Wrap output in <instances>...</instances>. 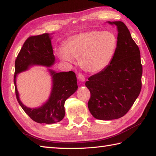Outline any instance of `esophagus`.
<instances>
[{"label": "esophagus", "mask_w": 156, "mask_h": 156, "mask_svg": "<svg viewBox=\"0 0 156 156\" xmlns=\"http://www.w3.org/2000/svg\"><path fill=\"white\" fill-rule=\"evenodd\" d=\"M78 79L79 81L82 82V83H84V82L85 81V77H84V75L82 74V73H79V74H78Z\"/></svg>", "instance_id": "obj_1"}]
</instances>
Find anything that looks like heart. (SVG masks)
Listing matches in <instances>:
<instances>
[{"label":"heart","instance_id":"b5f03b06","mask_svg":"<svg viewBox=\"0 0 156 156\" xmlns=\"http://www.w3.org/2000/svg\"><path fill=\"white\" fill-rule=\"evenodd\" d=\"M117 38L110 32L87 31L70 37L65 46L56 48L61 61L75 63L79 58L82 68L90 73H98L110 63L117 48Z\"/></svg>","mask_w":156,"mask_h":156}]
</instances>
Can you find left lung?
<instances>
[{
    "instance_id": "left-lung-1",
    "label": "left lung",
    "mask_w": 156,
    "mask_h": 156,
    "mask_svg": "<svg viewBox=\"0 0 156 156\" xmlns=\"http://www.w3.org/2000/svg\"><path fill=\"white\" fill-rule=\"evenodd\" d=\"M117 27V44L108 66L88 79V108L93 117L112 120L128 112L140 94L143 67L139 48L123 22H106Z\"/></svg>"
}]
</instances>
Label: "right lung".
Segmentation results:
<instances>
[{"label": "right lung", "instance_id": "obj_1", "mask_svg": "<svg viewBox=\"0 0 156 156\" xmlns=\"http://www.w3.org/2000/svg\"><path fill=\"white\" fill-rule=\"evenodd\" d=\"M53 33H44L33 36L24 42L15 62V84L16 98L24 112L39 123L52 124L61 121L65 117V102L78 89L77 78L75 73L69 72H57L49 67L55 63V56L52 46ZM34 66L48 67L51 76L52 88L49 99L41 106L29 108L22 103L16 88L17 74L26 71Z\"/></svg>", "mask_w": 156, "mask_h": 156}]
</instances>
